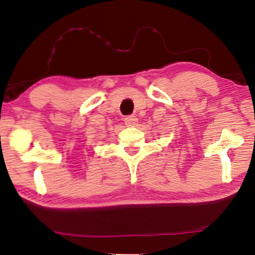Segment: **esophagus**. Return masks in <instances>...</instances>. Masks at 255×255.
<instances>
[{
    "mask_svg": "<svg viewBox=\"0 0 255 255\" xmlns=\"http://www.w3.org/2000/svg\"><path fill=\"white\" fill-rule=\"evenodd\" d=\"M137 118L134 116H128L125 118V124H127V127H134L135 124H137Z\"/></svg>",
    "mask_w": 255,
    "mask_h": 255,
    "instance_id": "1",
    "label": "esophagus"
}]
</instances>
